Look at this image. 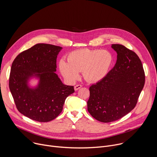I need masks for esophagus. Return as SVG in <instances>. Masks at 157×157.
Returning a JSON list of instances; mask_svg holds the SVG:
<instances>
[{
    "label": "esophagus",
    "instance_id": "1",
    "mask_svg": "<svg viewBox=\"0 0 157 157\" xmlns=\"http://www.w3.org/2000/svg\"><path fill=\"white\" fill-rule=\"evenodd\" d=\"M81 87H82V86H81V84L76 85V86H75V91H78V89H80Z\"/></svg>",
    "mask_w": 157,
    "mask_h": 157
}]
</instances>
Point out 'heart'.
Returning <instances> with one entry per match:
<instances>
[{
	"mask_svg": "<svg viewBox=\"0 0 157 157\" xmlns=\"http://www.w3.org/2000/svg\"><path fill=\"white\" fill-rule=\"evenodd\" d=\"M67 61L61 59L59 62V71L64 78L75 81L79 78V72L82 71L87 81L98 82L107 76L114 58L107 50L83 48L70 53Z\"/></svg>",
	"mask_w": 157,
	"mask_h": 157,
	"instance_id": "heart-1",
	"label": "heart"
}]
</instances>
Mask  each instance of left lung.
<instances>
[{"label":"left lung","instance_id":"left-lung-1","mask_svg":"<svg viewBox=\"0 0 157 157\" xmlns=\"http://www.w3.org/2000/svg\"><path fill=\"white\" fill-rule=\"evenodd\" d=\"M117 61L101 81L89 87L87 110L104 123L117 121L136 107L145 84V73L137 55L119 44H113Z\"/></svg>","mask_w":157,"mask_h":157}]
</instances>
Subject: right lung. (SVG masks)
<instances>
[{"label":"right lung","mask_w":157,"mask_h":157,"mask_svg":"<svg viewBox=\"0 0 157 157\" xmlns=\"http://www.w3.org/2000/svg\"><path fill=\"white\" fill-rule=\"evenodd\" d=\"M63 48L38 43L20 53L13 60L9 88L18 110L38 122H47L61 113L66 98L75 92L74 87L64 84L55 73L56 58ZM36 78V86L29 80Z\"/></svg>","instance_id":"right-lung-1"}]
</instances>
